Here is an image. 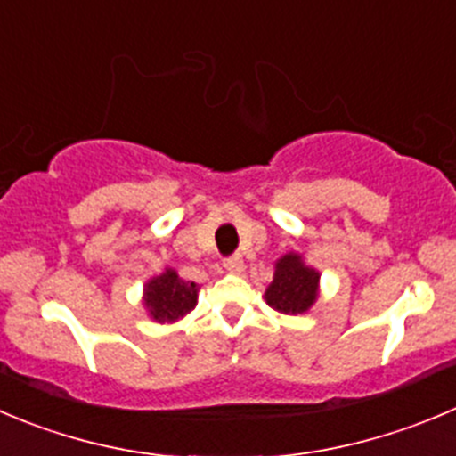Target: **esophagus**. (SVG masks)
Instances as JSON below:
<instances>
[{
    "label": "esophagus",
    "mask_w": 456,
    "mask_h": 456,
    "mask_svg": "<svg viewBox=\"0 0 456 456\" xmlns=\"http://www.w3.org/2000/svg\"><path fill=\"white\" fill-rule=\"evenodd\" d=\"M224 266H225V271L241 273L244 271V259H241V255H232V257L224 259Z\"/></svg>",
    "instance_id": "esophagus-1"
}]
</instances>
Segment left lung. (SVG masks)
Wrapping results in <instances>:
<instances>
[{"label": "left lung", "instance_id": "obj_1", "mask_svg": "<svg viewBox=\"0 0 456 456\" xmlns=\"http://www.w3.org/2000/svg\"><path fill=\"white\" fill-rule=\"evenodd\" d=\"M320 273L315 268L306 266L297 253H286L277 259L275 275L268 284L266 305L286 315L305 314L318 300Z\"/></svg>", "mask_w": 456, "mask_h": 456}]
</instances>
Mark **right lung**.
<instances>
[{
	"label": "right lung",
	"instance_id": "obj_1",
	"mask_svg": "<svg viewBox=\"0 0 456 456\" xmlns=\"http://www.w3.org/2000/svg\"><path fill=\"white\" fill-rule=\"evenodd\" d=\"M199 286L181 280L175 268H166L151 277L142 289V305L156 322H176L197 306Z\"/></svg>",
	"mask_w": 456,
	"mask_h": 456
}]
</instances>
